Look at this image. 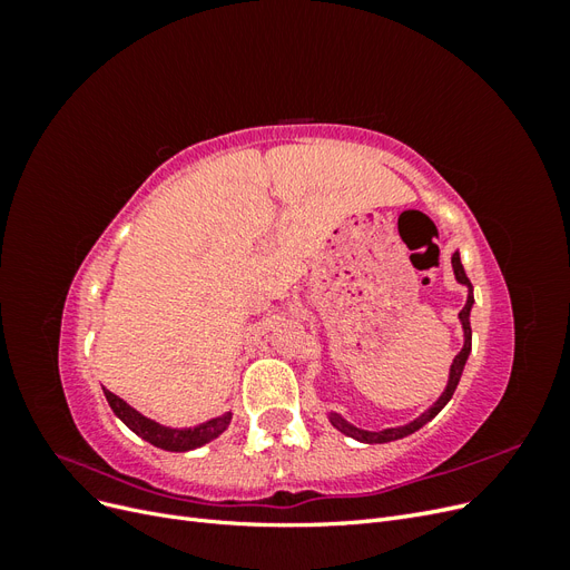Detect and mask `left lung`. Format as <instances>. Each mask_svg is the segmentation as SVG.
I'll use <instances>...</instances> for the list:
<instances>
[{
	"label": "left lung",
	"mask_w": 570,
	"mask_h": 570,
	"mask_svg": "<svg viewBox=\"0 0 570 570\" xmlns=\"http://www.w3.org/2000/svg\"><path fill=\"white\" fill-rule=\"evenodd\" d=\"M452 268H454V275H456V281L461 283V285H465L469 287V297H465V304H463V308L459 312V321H461V327H463V347H461V352L454 356V361H452V368H450V381H446V387H444V392L440 394V400L430 406L428 411H423L419 419H413L411 423H406V425H396V428H385V430H361V428H356V425H352L350 421H344L340 413H327V419H331V423H333V428H337L342 435H347V438H354V440H358V442H366V444H383V442H392V440H402V438H406V435H411V433H416L419 428H423L428 421H433L438 413L446 406V402L452 400V394H454V390H456V385H459V381H461V373H463V366H465V361H469V354H471V308H473V285H471V281H469V275H465V271H463V266H461V256H459V252H454V256H452Z\"/></svg>",
	"instance_id": "obj_1"
}]
</instances>
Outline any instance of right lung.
<instances>
[{
	"mask_svg": "<svg viewBox=\"0 0 570 570\" xmlns=\"http://www.w3.org/2000/svg\"><path fill=\"white\" fill-rule=\"evenodd\" d=\"M105 396H107L111 411L132 430L135 435H140L149 444L159 446V450H166V452L197 450V446L216 440L223 430L230 425V419H233V413L226 411L223 416H216V419L199 423L195 428H168V425H161L157 421L142 416L140 411H135L130 404H126L120 396H116L109 390H105Z\"/></svg>",
	"mask_w": 570,
	"mask_h": 570,
	"instance_id": "add662e5",
	"label": "right lung"
}]
</instances>
